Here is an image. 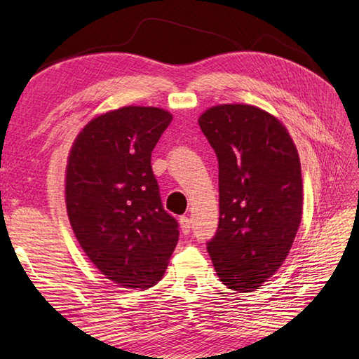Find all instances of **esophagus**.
I'll use <instances>...</instances> for the list:
<instances>
[{"label": "esophagus", "mask_w": 359, "mask_h": 359, "mask_svg": "<svg viewBox=\"0 0 359 359\" xmlns=\"http://www.w3.org/2000/svg\"><path fill=\"white\" fill-rule=\"evenodd\" d=\"M179 222H180V228H182V233H185V234H188L189 231H191V219H189V217H187V216H182V217L179 219Z\"/></svg>", "instance_id": "1"}]
</instances>
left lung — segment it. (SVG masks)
<instances>
[{
	"instance_id": "1",
	"label": "left lung",
	"mask_w": 359,
	"mask_h": 359,
	"mask_svg": "<svg viewBox=\"0 0 359 359\" xmlns=\"http://www.w3.org/2000/svg\"><path fill=\"white\" fill-rule=\"evenodd\" d=\"M199 125L219 162V226L207 250L228 288L255 292L285 261L301 224L299 156L285 126L256 106H212Z\"/></svg>"
}]
</instances>
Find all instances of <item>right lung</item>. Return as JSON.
I'll return each instance as SVG.
<instances>
[{
  "mask_svg": "<svg viewBox=\"0 0 359 359\" xmlns=\"http://www.w3.org/2000/svg\"><path fill=\"white\" fill-rule=\"evenodd\" d=\"M172 116L151 106L102 114L81 129L66 168V208L81 248L125 288L162 279L179 241L165 211L151 152Z\"/></svg>",
  "mask_w": 359,
  "mask_h": 359,
  "instance_id": "add662e5",
  "label": "right lung"
}]
</instances>
